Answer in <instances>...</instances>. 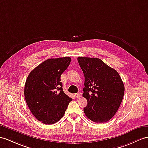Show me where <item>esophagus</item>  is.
<instances>
[{
	"label": "esophagus",
	"instance_id": "1",
	"mask_svg": "<svg viewBox=\"0 0 148 148\" xmlns=\"http://www.w3.org/2000/svg\"><path fill=\"white\" fill-rule=\"evenodd\" d=\"M82 93L81 92H78L75 94V97H77V98H80V97H82Z\"/></svg>",
	"mask_w": 148,
	"mask_h": 148
}]
</instances>
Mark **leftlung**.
<instances>
[{"instance_id":"1","label":"left lung","mask_w":148,"mask_h":148,"mask_svg":"<svg viewBox=\"0 0 148 148\" xmlns=\"http://www.w3.org/2000/svg\"><path fill=\"white\" fill-rule=\"evenodd\" d=\"M85 76L83 97L87 100L84 111L90 120L97 123L109 121L120 107L124 85L118 72L99 58L78 57Z\"/></svg>"}]
</instances>
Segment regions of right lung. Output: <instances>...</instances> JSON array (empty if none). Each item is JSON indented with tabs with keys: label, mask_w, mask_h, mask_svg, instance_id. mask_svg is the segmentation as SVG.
<instances>
[{
	"label": "right lung",
	"mask_w": 148,
	"mask_h": 148,
	"mask_svg": "<svg viewBox=\"0 0 148 148\" xmlns=\"http://www.w3.org/2000/svg\"><path fill=\"white\" fill-rule=\"evenodd\" d=\"M70 62V57L48 59L32 70L26 79L24 97L27 105L43 124L60 121L72 100L64 93L60 79Z\"/></svg>",
	"instance_id": "add662e5"
}]
</instances>
